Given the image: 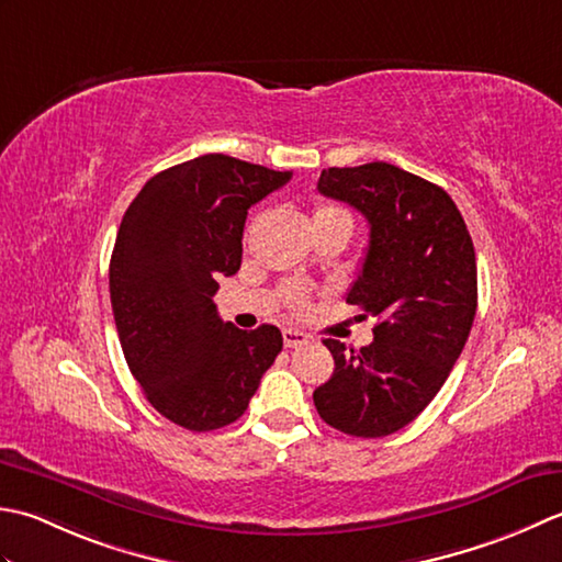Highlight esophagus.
Here are the masks:
<instances>
[{"mask_svg":"<svg viewBox=\"0 0 562 562\" xmlns=\"http://www.w3.org/2000/svg\"><path fill=\"white\" fill-rule=\"evenodd\" d=\"M307 339H311V335H305V331H301V329H291V327L283 329V345L289 347V349L305 345Z\"/></svg>","mask_w":562,"mask_h":562,"instance_id":"obj_1","label":"esophagus"}]
</instances>
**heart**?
I'll list each match as a JSON object with an SVG mask.
<instances>
[{"label": "heart", "instance_id": "b5f03b06", "mask_svg": "<svg viewBox=\"0 0 562 562\" xmlns=\"http://www.w3.org/2000/svg\"><path fill=\"white\" fill-rule=\"evenodd\" d=\"M331 221H345V223L351 225L349 213L341 211L339 205L317 201L315 209H313V225L331 223ZM283 297H285V305H291V307H303V305H305V291L297 289V285H285V289H283Z\"/></svg>", "mask_w": 562, "mask_h": 562}]
</instances>
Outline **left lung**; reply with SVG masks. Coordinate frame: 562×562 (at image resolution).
Segmentation results:
<instances>
[{"label": "left lung", "mask_w": 562, "mask_h": 562, "mask_svg": "<svg viewBox=\"0 0 562 562\" xmlns=\"http://www.w3.org/2000/svg\"><path fill=\"white\" fill-rule=\"evenodd\" d=\"M317 191L369 221V247L347 303L378 325L361 351L323 339L335 373L313 400L329 427L361 439L387 437L441 391L471 335L473 239L449 193L395 165L323 169Z\"/></svg>", "instance_id": "1"}]
</instances>
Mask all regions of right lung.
Returning <instances> with one entry per match:
<instances>
[{
  "instance_id": "add662e5",
  "label": "right lung",
  "mask_w": 562,
  "mask_h": 562,
  "mask_svg": "<svg viewBox=\"0 0 562 562\" xmlns=\"http://www.w3.org/2000/svg\"><path fill=\"white\" fill-rule=\"evenodd\" d=\"M291 171L203 155L155 175L125 211L109 267L123 357L159 415L213 431L245 415L279 357V327L217 317V279L243 261L247 211Z\"/></svg>"
}]
</instances>
